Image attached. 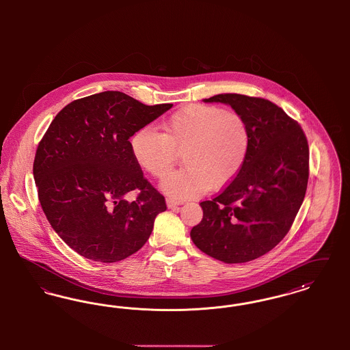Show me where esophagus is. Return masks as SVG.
I'll return each mask as SVG.
<instances>
[{
  "label": "esophagus",
  "mask_w": 350,
  "mask_h": 350,
  "mask_svg": "<svg viewBox=\"0 0 350 350\" xmlns=\"http://www.w3.org/2000/svg\"><path fill=\"white\" fill-rule=\"evenodd\" d=\"M181 203H183V202H180V200H172V198H169V200H167V204L169 208H174V207L180 206Z\"/></svg>",
  "instance_id": "34e87169"
}]
</instances>
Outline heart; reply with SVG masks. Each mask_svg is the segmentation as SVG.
Returning a JSON list of instances; mask_svg holds the SVG:
<instances>
[{
    "instance_id": "1",
    "label": "heart",
    "mask_w": 350,
    "mask_h": 350,
    "mask_svg": "<svg viewBox=\"0 0 350 350\" xmlns=\"http://www.w3.org/2000/svg\"><path fill=\"white\" fill-rule=\"evenodd\" d=\"M163 133L143 127L131 137L137 165L164 178L183 152L186 167L167 177L161 187L176 200L217 190L244 165L250 146L248 123L240 114L211 105H189L163 122Z\"/></svg>"
}]
</instances>
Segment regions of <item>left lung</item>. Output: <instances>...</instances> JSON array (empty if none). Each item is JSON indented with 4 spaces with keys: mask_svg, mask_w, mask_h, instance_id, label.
Segmentation results:
<instances>
[{
    "mask_svg": "<svg viewBox=\"0 0 350 350\" xmlns=\"http://www.w3.org/2000/svg\"><path fill=\"white\" fill-rule=\"evenodd\" d=\"M204 102L230 105L250 131L247 160L239 174L211 200L190 236L203 253L226 264L248 262L273 250L304 200L310 150L297 120L275 103L243 94H217Z\"/></svg>",
    "mask_w": 350,
    "mask_h": 350,
    "instance_id": "left-lung-1",
    "label": "left lung"
}]
</instances>
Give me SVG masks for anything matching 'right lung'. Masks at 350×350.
<instances>
[{
	"label": "right lung",
	"instance_id": "add662e5",
	"mask_svg": "<svg viewBox=\"0 0 350 350\" xmlns=\"http://www.w3.org/2000/svg\"><path fill=\"white\" fill-rule=\"evenodd\" d=\"M172 106L109 90L68 103L51 122L33 160L38 197L55 232L85 258H127L167 210L135 161L130 137ZM133 189L139 194L129 202L124 196Z\"/></svg>",
	"mask_w": 350,
	"mask_h": 350
}]
</instances>
